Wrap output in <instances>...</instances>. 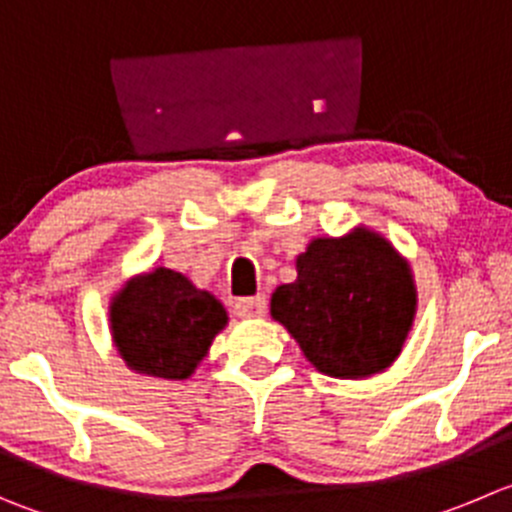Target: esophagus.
<instances>
[{
	"mask_svg": "<svg viewBox=\"0 0 512 512\" xmlns=\"http://www.w3.org/2000/svg\"><path fill=\"white\" fill-rule=\"evenodd\" d=\"M236 314L241 319H261L266 314V299L264 296H253V299H238Z\"/></svg>",
	"mask_w": 512,
	"mask_h": 512,
	"instance_id": "esophagus-1",
	"label": "esophagus"
}]
</instances>
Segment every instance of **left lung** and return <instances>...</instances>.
Masks as SVG:
<instances>
[{
    "mask_svg": "<svg viewBox=\"0 0 512 512\" xmlns=\"http://www.w3.org/2000/svg\"><path fill=\"white\" fill-rule=\"evenodd\" d=\"M271 316L321 374L367 379L405 347L417 316L415 274L384 233L359 223L306 243L296 279L271 294Z\"/></svg>",
    "mask_w": 512,
    "mask_h": 512,
    "instance_id": "1",
    "label": "left lung"
}]
</instances>
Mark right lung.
Returning a JSON list of instances; mask_svg holds the SVG:
<instances>
[{
  "mask_svg": "<svg viewBox=\"0 0 512 512\" xmlns=\"http://www.w3.org/2000/svg\"><path fill=\"white\" fill-rule=\"evenodd\" d=\"M107 314L128 369L168 382L191 377L228 324L211 291L165 266L130 276L113 294Z\"/></svg>",
  "mask_w": 512,
  "mask_h": 512,
  "instance_id": "1",
  "label": "right lung"
}]
</instances>
